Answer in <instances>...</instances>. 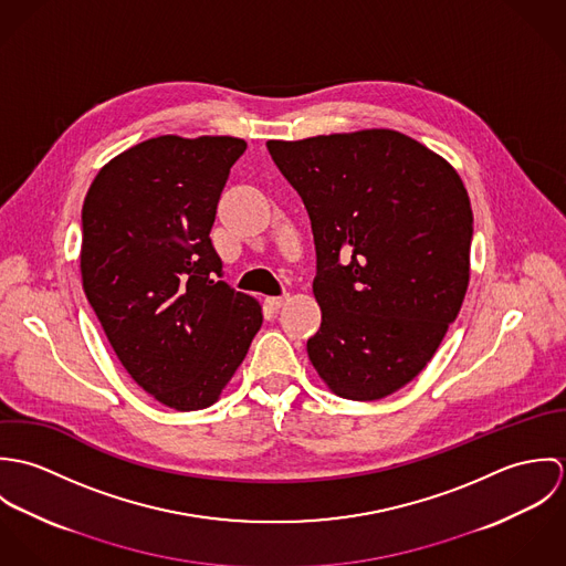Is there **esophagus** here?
I'll list each match as a JSON object with an SVG mask.
<instances>
[{"label": "esophagus", "mask_w": 566, "mask_h": 566, "mask_svg": "<svg viewBox=\"0 0 566 566\" xmlns=\"http://www.w3.org/2000/svg\"><path fill=\"white\" fill-rule=\"evenodd\" d=\"M283 303H285V296H268V298H265V307L272 310V312L281 310Z\"/></svg>", "instance_id": "34e87169"}]
</instances>
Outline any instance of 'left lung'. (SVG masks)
I'll list each match as a JSON object with an SVG mask.
<instances>
[{
	"label": "left lung",
	"instance_id": "obj_1",
	"mask_svg": "<svg viewBox=\"0 0 566 566\" xmlns=\"http://www.w3.org/2000/svg\"><path fill=\"white\" fill-rule=\"evenodd\" d=\"M265 146L312 220L323 323L310 359L335 395L384 399L427 366L462 307L469 193L449 163L397 130Z\"/></svg>",
	"mask_w": 566,
	"mask_h": 566
}]
</instances>
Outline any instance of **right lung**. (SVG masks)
<instances>
[{"label":"right lung","mask_w":566,"mask_h":566,"mask_svg":"<svg viewBox=\"0 0 566 566\" xmlns=\"http://www.w3.org/2000/svg\"><path fill=\"white\" fill-rule=\"evenodd\" d=\"M235 137L148 139L99 169L82 205L84 294L128 375L178 411L218 401L263 323L222 279L211 227Z\"/></svg>","instance_id":"add662e5"}]
</instances>
